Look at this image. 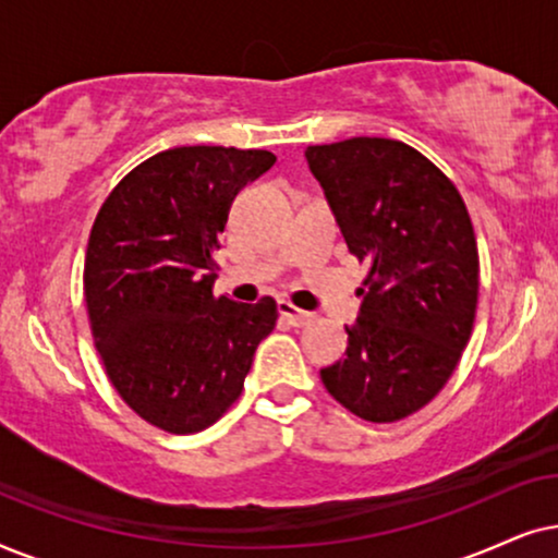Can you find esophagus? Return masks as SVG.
Masks as SVG:
<instances>
[{"label":"esophagus","instance_id":"obj_1","mask_svg":"<svg viewBox=\"0 0 558 558\" xmlns=\"http://www.w3.org/2000/svg\"><path fill=\"white\" fill-rule=\"evenodd\" d=\"M278 311H280V316H283L291 326H308L311 322H314V314H311V311L295 308L293 303H288V301H280Z\"/></svg>","mask_w":558,"mask_h":558}]
</instances>
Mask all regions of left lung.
I'll return each mask as SVG.
<instances>
[{
  "label": "left lung",
  "mask_w": 558,
  "mask_h": 558,
  "mask_svg": "<svg viewBox=\"0 0 558 558\" xmlns=\"http://www.w3.org/2000/svg\"><path fill=\"white\" fill-rule=\"evenodd\" d=\"M349 252L369 265L344 360L322 369L347 411L390 423L454 373L477 311L480 257L454 183L411 145L352 137L306 147Z\"/></svg>",
  "instance_id": "8db88e82"
}]
</instances>
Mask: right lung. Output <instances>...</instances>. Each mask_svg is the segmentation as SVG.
Wrapping results in <instances>:
<instances>
[{
  "label": "right lung",
  "mask_w": 558,
  "mask_h": 558,
  "mask_svg": "<svg viewBox=\"0 0 558 558\" xmlns=\"http://www.w3.org/2000/svg\"><path fill=\"white\" fill-rule=\"evenodd\" d=\"M275 155L221 145L158 153L119 181L88 236L84 293L111 385L170 434L211 426L240 398L278 322L270 295L214 299L234 196Z\"/></svg>",
  "instance_id": "1"
}]
</instances>
